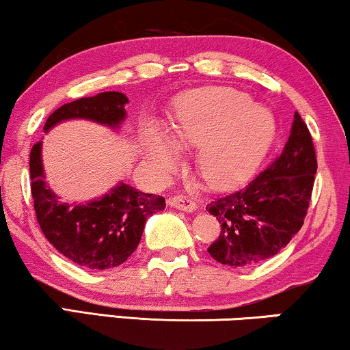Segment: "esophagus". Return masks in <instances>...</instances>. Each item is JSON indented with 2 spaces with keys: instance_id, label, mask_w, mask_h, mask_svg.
<instances>
[{
  "instance_id": "1",
  "label": "esophagus",
  "mask_w": 350,
  "mask_h": 350,
  "mask_svg": "<svg viewBox=\"0 0 350 350\" xmlns=\"http://www.w3.org/2000/svg\"><path fill=\"white\" fill-rule=\"evenodd\" d=\"M169 205L176 210H183V212H194L198 208L194 200H191L189 198H183V196H175V198L169 199Z\"/></svg>"
}]
</instances>
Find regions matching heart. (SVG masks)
I'll use <instances>...</instances> for the list:
<instances>
[{
  "label": "heart",
  "mask_w": 350,
  "mask_h": 350,
  "mask_svg": "<svg viewBox=\"0 0 350 350\" xmlns=\"http://www.w3.org/2000/svg\"><path fill=\"white\" fill-rule=\"evenodd\" d=\"M275 135L271 109L241 90H194L175 102L170 140L180 148H199L198 170L212 188L231 189L245 183L266 159ZM142 146L159 174L176 169L178 154L154 124L143 129Z\"/></svg>",
  "instance_id": "heart-1"
}]
</instances>
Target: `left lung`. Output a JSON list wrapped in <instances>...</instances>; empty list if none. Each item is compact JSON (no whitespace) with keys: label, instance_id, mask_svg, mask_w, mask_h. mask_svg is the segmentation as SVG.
Segmentation results:
<instances>
[{"label":"left lung","instance_id":"obj_1","mask_svg":"<svg viewBox=\"0 0 350 350\" xmlns=\"http://www.w3.org/2000/svg\"><path fill=\"white\" fill-rule=\"evenodd\" d=\"M315 172L312 137L295 113L280 156L245 188L207 205L221 228L207 248L210 256L221 265L247 267L277 255L303 226Z\"/></svg>","mask_w":350,"mask_h":350}]
</instances>
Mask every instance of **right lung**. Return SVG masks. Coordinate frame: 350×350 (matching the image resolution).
Segmentation results:
<instances>
[{
  "label": "right lung",
  "instance_id": "1",
  "mask_svg": "<svg viewBox=\"0 0 350 350\" xmlns=\"http://www.w3.org/2000/svg\"><path fill=\"white\" fill-rule=\"evenodd\" d=\"M129 98L102 92L57 108L47 118L44 133L70 119H85L119 131L126 121ZM31 196L36 219L47 241L65 258L94 271L111 269L127 261L140 243L146 219L165 208L162 196L145 194L119 181L108 193L88 202H62L46 185L42 142L30 152Z\"/></svg>",
  "mask_w": 350,
  "mask_h": 350
}]
</instances>
